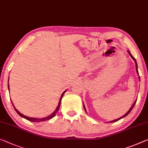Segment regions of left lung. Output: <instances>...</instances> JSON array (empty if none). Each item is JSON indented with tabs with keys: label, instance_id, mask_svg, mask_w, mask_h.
<instances>
[{
	"label": "left lung",
	"instance_id": "1",
	"mask_svg": "<svg viewBox=\"0 0 148 148\" xmlns=\"http://www.w3.org/2000/svg\"><path fill=\"white\" fill-rule=\"evenodd\" d=\"M128 53H129L130 56L132 57V59H133V60H134V61H135V63H136V71H137V73H138V74L139 75V74H138V65H137V62H136V59H135V58H134V57H133V56H132V55L131 54V53H130V51H128ZM139 78H140V76H139ZM136 101H137V100H136L135 101V102H134V104L132 106V107L130 108V110H129V111H128V112H127V113L125 114V115H123V116H122V117H121V118H118V119H116V120H112V121H110V122H117V121L120 120V119H122V118H124V117H125V116H127V115H128V114L130 113V112L132 111V109H133V108H134V105H135V104H136ZM84 110H85V111H86V108H85V106H84Z\"/></svg>",
	"mask_w": 148,
	"mask_h": 148
}]
</instances>
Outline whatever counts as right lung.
Masks as SVG:
<instances>
[{"instance_id": "add662e5", "label": "right lung", "mask_w": 148, "mask_h": 148, "mask_svg": "<svg viewBox=\"0 0 148 148\" xmlns=\"http://www.w3.org/2000/svg\"><path fill=\"white\" fill-rule=\"evenodd\" d=\"M8 90H9V85H8ZM65 92H66V90H65L64 92H63L62 94V96H61V97H60V101H59L58 105V106H57L56 110H55V111H54V112H53V113H52V114H50V116L46 117V118H30V117L26 116H25V115H23V114H22L20 113V112H19L18 111V110L14 107V105H13V104H12V105H13V107H14V110H15V111H16V112H17V114H18L19 116H21V117H23V118L26 119V120H29V121H30V122H43V121H46V120H50V119L52 118L53 117H54L55 115H56V113H57V112H58V111L59 108H60V103H61V100H62V96H63Z\"/></svg>"}]
</instances>
